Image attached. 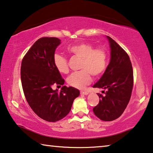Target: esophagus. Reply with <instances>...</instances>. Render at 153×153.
Listing matches in <instances>:
<instances>
[{"label": "esophagus", "mask_w": 153, "mask_h": 153, "mask_svg": "<svg viewBox=\"0 0 153 153\" xmlns=\"http://www.w3.org/2000/svg\"><path fill=\"white\" fill-rule=\"evenodd\" d=\"M80 94L81 95H88V92H86V91H80Z\"/></svg>", "instance_id": "34e87169"}]
</instances>
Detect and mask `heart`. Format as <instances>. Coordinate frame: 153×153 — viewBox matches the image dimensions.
Wrapping results in <instances>:
<instances>
[{
  "mask_svg": "<svg viewBox=\"0 0 153 153\" xmlns=\"http://www.w3.org/2000/svg\"><path fill=\"white\" fill-rule=\"evenodd\" d=\"M67 52L82 59L79 71L73 73L67 78V82L73 87L82 89L90 84L91 76H98L104 71L107 65V55L101 48L93 49L92 45L87 42H79L67 48ZM55 67L60 74H67L69 66L65 57L55 54Z\"/></svg>",
  "mask_w": 153,
  "mask_h": 153,
  "instance_id": "1",
  "label": "heart"
}]
</instances>
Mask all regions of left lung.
Segmentation results:
<instances>
[{
  "label": "left lung",
  "instance_id": "1",
  "mask_svg": "<svg viewBox=\"0 0 153 153\" xmlns=\"http://www.w3.org/2000/svg\"><path fill=\"white\" fill-rule=\"evenodd\" d=\"M106 38L110 46V62L93 87L107 91L104 96L97 93L100 102L93 111L99 119L109 122L120 117L128 104L133 86V71L126 51L111 37Z\"/></svg>",
  "mask_w": 153,
  "mask_h": 153
}]
</instances>
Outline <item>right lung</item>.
I'll list each match as a JSON object with an SVG mask.
<instances>
[{"label":"right lung","instance_id":"1","mask_svg":"<svg viewBox=\"0 0 153 153\" xmlns=\"http://www.w3.org/2000/svg\"><path fill=\"white\" fill-rule=\"evenodd\" d=\"M58 38L44 37L32 45L22 59L20 77L25 96L33 112L42 120L55 122L68 115L74 100L79 95L77 88L63 86L59 92L54 84L65 80L53 64Z\"/></svg>","mask_w":153,"mask_h":153}]
</instances>
